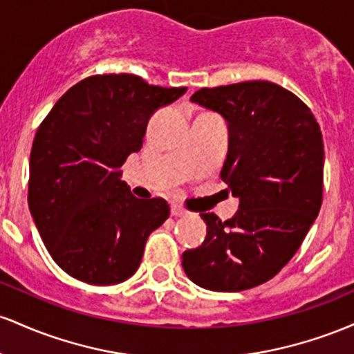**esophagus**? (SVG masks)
<instances>
[{
	"label": "esophagus",
	"mask_w": 354,
	"mask_h": 354,
	"mask_svg": "<svg viewBox=\"0 0 354 354\" xmlns=\"http://www.w3.org/2000/svg\"><path fill=\"white\" fill-rule=\"evenodd\" d=\"M170 214H172L174 217H182V216H185V214H187V210L182 209L180 205L172 204V207H170Z\"/></svg>",
	"instance_id": "1"
}]
</instances>
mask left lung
Instances as JSON below:
<instances>
[{"instance_id": "left-lung-1", "label": "left lung", "mask_w": 354, "mask_h": 354, "mask_svg": "<svg viewBox=\"0 0 354 354\" xmlns=\"http://www.w3.org/2000/svg\"><path fill=\"white\" fill-rule=\"evenodd\" d=\"M194 103L229 124L221 178L239 198L227 221L201 214L202 245L182 254L192 283L237 292L272 279L291 261L323 202L324 145L309 106L271 82L201 88Z\"/></svg>"}]
</instances>
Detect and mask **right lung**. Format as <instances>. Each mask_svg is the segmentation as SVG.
<instances>
[{
  "label": "right lung",
  "mask_w": 354,
  "mask_h": 354,
  "mask_svg": "<svg viewBox=\"0 0 354 354\" xmlns=\"http://www.w3.org/2000/svg\"><path fill=\"white\" fill-rule=\"evenodd\" d=\"M187 91L137 75H93L55 103L30 156L28 205L59 268L88 284H117L140 266L150 232L169 217L160 197L137 198L120 167L144 144L160 106Z\"/></svg>",
  "instance_id": "1"
}]
</instances>
